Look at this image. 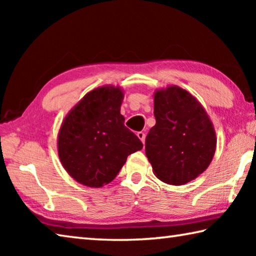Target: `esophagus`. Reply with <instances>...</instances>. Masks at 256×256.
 <instances>
[{
	"label": "esophagus",
	"instance_id": "34e87169",
	"mask_svg": "<svg viewBox=\"0 0 256 256\" xmlns=\"http://www.w3.org/2000/svg\"><path fill=\"white\" fill-rule=\"evenodd\" d=\"M136 136H138V138H140V140L144 142V138H146V133L144 132H142V131H140V132H138L136 133Z\"/></svg>",
	"mask_w": 256,
	"mask_h": 256
}]
</instances>
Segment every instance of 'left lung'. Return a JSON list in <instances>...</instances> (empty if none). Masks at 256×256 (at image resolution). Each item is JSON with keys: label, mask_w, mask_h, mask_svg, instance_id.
<instances>
[{"label": "left lung", "mask_w": 256, "mask_h": 256, "mask_svg": "<svg viewBox=\"0 0 256 256\" xmlns=\"http://www.w3.org/2000/svg\"><path fill=\"white\" fill-rule=\"evenodd\" d=\"M154 114L146 154L156 176L172 185L188 183L214 158L216 140L209 116L196 98L175 86L154 94Z\"/></svg>", "instance_id": "1"}]
</instances>
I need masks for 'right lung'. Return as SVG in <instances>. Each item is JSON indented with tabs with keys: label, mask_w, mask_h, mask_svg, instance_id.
<instances>
[{
	"label": "right lung",
	"mask_w": 256,
	"mask_h": 256,
	"mask_svg": "<svg viewBox=\"0 0 256 256\" xmlns=\"http://www.w3.org/2000/svg\"><path fill=\"white\" fill-rule=\"evenodd\" d=\"M122 102L118 88L102 86L86 94L64 120L58 133V157L79 183L90 188L110 183L128 156L144 146L124 125Z\"/></svg>",
	"instance_id": "1"
}]
</instances>
